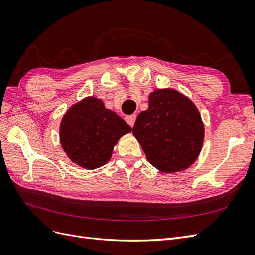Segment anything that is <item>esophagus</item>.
Masks as SVG:
<instances>
[{
  "mask_svg": "<svg viewBox=\"0 0 255 255\" xmlns=\"http://www.w3.org/2000/svg\"><path fill=\"white\" fill-rule=\"evenodd\" d=\"M135 119H136V116H135V114H130V116H126V117H125L126 122L128 123V124H129L131 127H132V126L134 125Z\"/></svg>",
  "mask_w": 255,
  "mask_h": 255,
  "instance_id": "esophagus-1",
  "label": "esophagus"
}]
</instances>
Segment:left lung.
Wrapping results in <instances>:
<instances>
[{
	"label": "left lung",
	"mask_w": 255,
	"mask_h": 255,
	"mask_svg": "<svg viewBox=\"0 0 255 255\" xmlns=\"http://www.w3.org/2000/svg\"><path fill=\"white\" fill-rule=\"evenodd\" d=\"M132 133L148 162L162 172L190 167L201 151L204 126L199 110L174 89L149 94L148 109L138 114Z\"/></svg>",
	"instance_id": "left-lung-1"
}]
</instances>
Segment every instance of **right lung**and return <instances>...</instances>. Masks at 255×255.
Wrapping results in <instances>:
<instances>
[{"mask_svg":"<svg viewBox=\"0 0 255 255\" xmlns=\"http://www.w3.org/2000/svg\"><path fill=\"white\" fill-rule=\"evenodd\" d=\"M131 127L94 96L71 106L60 123V143L69 159L87 169L101 167L111 158L119 139Z\"/></svg>","mask_w":255,"mask_h":255,"instance_id":"right-lung-1","label":"right lung"}]
</instances>
